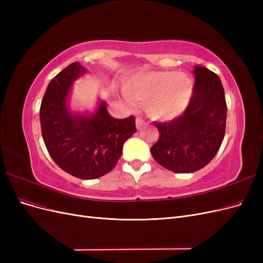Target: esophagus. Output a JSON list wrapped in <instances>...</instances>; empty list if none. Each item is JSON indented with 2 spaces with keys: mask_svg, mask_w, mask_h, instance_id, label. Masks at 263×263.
<instances>
[{
  "mask_svg": "<svg viewBox=\"0 0 263 263\" xmlns=\"http://www.w3.org/2000/svg\"><path fill=\"white\" fill-rule=\"evenodd\" d=\"M145 121L142 118H140V117H137L136 118V127H137V129H140L142 126H145Z\"/></svg>",
  "mask_w": 263,
  "mask_h": 263,
  "instance_id": "34e87169",
  "label": "esophagus"
}]
</instances>
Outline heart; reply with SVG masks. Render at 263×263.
I'll return each instance as SVG.
<instances>
[{"instance_id": "obj_1", "label": "heart", "mask_w": 263, "mask_h": 263, "mask_svg": "<svg viewBox=\"0 0 263 263\" xmlns=\"http://www.w3.org/2000/svg\"><path fill=\"white\" fill-rule=\"evenodd\" d=\"M194 90L193 80L185 73L173 71H151L139 73L124 86L126 101L146 104L149 117L171 121L186 109Z\"/></svg>"}]
</instances>
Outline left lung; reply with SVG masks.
Listing matches in <instances>:
<instances>
[{
  "label": "left lung",
  "mask_w": 263,
  "mask_h": 263,
  "mask_svg": "<svg viewBox=\"0 0 263 263\" xmlns=\"http://www.w3.org/2000/svg\"><path fill=\"white\" fill-rule=\"evenodd\" d=\"M192 98L183 114L170 122L155 123L159 139L150 148L155 160L178 173H191L209 164L225 136L227 105L219 77L195 66Z\"/></svg>",
  "instance_id": "obj_1"
}]
</instances>
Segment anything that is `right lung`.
<instances>
[{
	"label": "right lung",
	"instance_id": "add662e5",
	"mask_svg": "<svg viewBox=\"0 0 263 263\" xmlns=\"http://www.w3.org/2000/svg\"><path fill=\"white\" fill-rule=\"evenodd\" d=\"M86 72L73 62L55 76L42 101V134L47 150L58 166L76 178L92 180L112 171L124 142L137 132L135 117L116 119L105 102L91 115L71 113L68 98L73 81Z\"/></svg>",
	"mask_w": 263,
	"mask_h": 263
}]
</instances>
